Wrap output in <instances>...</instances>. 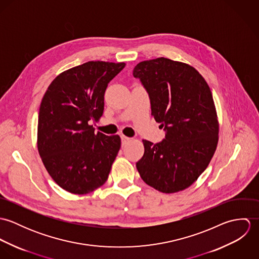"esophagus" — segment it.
Listing matches in <instances>:
<instances>
[{
	"mask_svg": "<svg viewBox=\"0 0 259 259\" xmlns=\"http://www.w3.org/2000/svg\"><path fill=\"white\" fill-rule=\"evenodd\" d=\"M120 138H121V144H122V146H123V145H125V143H126V142H128V141L131 140L130 138H127V137H125V136H121Z\"/></svg>",
	"mask_w": 259,
	"mask_h": 259,
	"instance_id": "obj_1",
	"label": "esophagus"
}]
</instances>
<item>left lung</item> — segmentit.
<instances>
[{
  "label": "left lung",
  "instance_id": "left-lung-1",
  "mask_svg": "<svg viewBox=\"0 0 259 259\" xmlns=\"http://www.w3.org/2000/svg\"><path fill=\"white\" fill-rule=\"evenodd\" d=\"M134 76L148 92L151 115L165 139L144 140L137 162L147 185L174 193L192 185L205 170L219 143V120L211 91L193 67L166 58L139 63Z\"/></svg>",
  "mask_w": 259,
  "mask_h": 259
}]
</instances>
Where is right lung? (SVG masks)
I'll list each match as a JSON object with an SVG mask.
<instances>
[{"label": "right lung", "mask_w": 259, "mask_h": 259, "mask_svg": "<svg viewBox=\"0 0 259 259\" xmlns=\"http://www.w3.org/2000/svg\"><path fill=\"white\" fill-rule=\"evenodd\" d=\"M124 63L88 62L59 74L38 111L37 150L49 175L65 190L87 194L104 185L120 148V138L90 124L104 112L108 83Z\"/></svg>", "instance_id": "obj_1"}]
</instances>
